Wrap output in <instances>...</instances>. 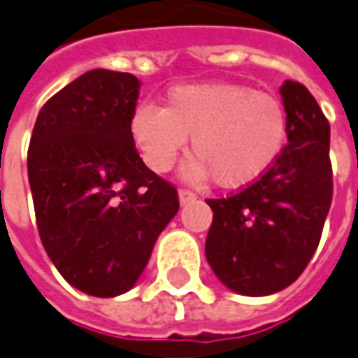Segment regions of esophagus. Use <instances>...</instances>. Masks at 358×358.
<instances>
[{
    "label": "esophagus",
    "mask_w": 358,
    "mask_h": 358,
    "mask_svg": "<svg viewBox=\"0 0 358 358\" xmlns=\"http://www.w3.org/2000/svg\"><path fill=\"white\" fill-rule=\"evenodd\" d=\"M195 193L189 191V189H179V201H181V205H187V203L195 201Z\"/></svg>",
    "instance_id": "34e87169"
}]
</instances>
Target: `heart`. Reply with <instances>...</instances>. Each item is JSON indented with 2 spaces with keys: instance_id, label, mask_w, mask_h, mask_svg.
Instances as JSON below:
<instances>
[{
  "instance_id": "heart-1",
  "label": "heart",
  "mask_w": 358,
  "mask_h": 358,
  "mask_svg": "<svg viewBox=\"0 0 358 358\" xmlns=\"http://www.w3.org/2000/svg\"><path fill=\"white\" fill-rule=\"evenodd\" d=\"M141 159L155 173L173 169L191 138L185 175H210L222 189H241L272 169L287 141V112L268 92L232 83L173 86L162 108L141 104L129 120Z\"/></svg>"
}]
</instances>
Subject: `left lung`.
<instances>
[{"label": "left lung", "instance_id": "1", "mask_svg": "<svg viewBox=\"0 0 358 358\" xmlns=\"http://www.w3.org/2000/svg\"><path fill=\"white\" fill-rule=\"evenodd\" d=\"M280 92L287 112L280 159L241 191L207 199V260L242 296H268L296 282L317 250L333 199L329 122L301 83L285 80Z\"/></svg>", "mask_w": 358, "mask_h": 358}]
</instances>
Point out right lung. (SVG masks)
Here are the masks:
<instances>
[{
    "label": "right lung",
    "mask_w": 358,
    "mask_h": 358,
    "mask_svg": "<svg viewBox=\"0 0 358 358\" xmlns=\"http://www.w3.org/2000/svg\"><path fill=\"white\" fill-rule=\"evenodd\" d=\"M140 80L96 69L49 98L31 134L27 173L43 248L88 296L138 282L179 210L175 185L141 162L129 134Z\"/></svg>",
    "instance_id": "1"
}]
</instances>
